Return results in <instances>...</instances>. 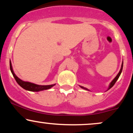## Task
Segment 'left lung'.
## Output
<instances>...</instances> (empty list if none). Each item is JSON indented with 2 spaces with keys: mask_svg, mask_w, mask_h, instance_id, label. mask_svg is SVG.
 Returning <instances> with one entry per match:
<instances>
[{
  "mask_svg": "<svg viewBox=\"0 0 133 133\" xmlns=\"http://www.w3.org/2000/svg\"><path fill=\"white\" fill-rule=\"evenodd\" d=\"M123 62H122L121 67V69H120V71H119V72L118 74H117V76H116L115 77H114V79H113V80H112V81H111V82H110V84H109V87H108V89H107V91H108V90H109V89H110L111 88H112V87L114 86V84L116 83V82L117 81V79H118L119 77V76H120V75H121V72H122V71H123ZM80 86L81 88H82V89H85V90H87V91H90V90H89V89H88V88H84V87L81 86Z\"/></svg>",
  "mask_w": 133,
  "mask_h": 133,
  "instance_id": "1",
  "label": "left lung"
}]
</instances>
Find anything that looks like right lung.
<instances>
[{
	"mask_svg": "<svg viewBox=\"0 0 133 133\" xmlns=\"http://www.w3.org/2000/svg\"><path fill=\"white\" fill-rule=\"evenodd\" d=\"M10 71H11L15 79H16V82H17L18 84H19L21 87H22L23 89L27 90V91H32V92H39V91H44V90L51 89V88H52L53 86H54L55 85H56V84H51V85H39V84H36L32 83V82L22 81V79L19 78V77L16 75L14 72L12 65V63L10 61Z\"/></svg>",
	"mask_w": 133,
	"mask_h": 133,
	"instance_id": "add662e5",
	"label": "right lung"
}]
</instances>
